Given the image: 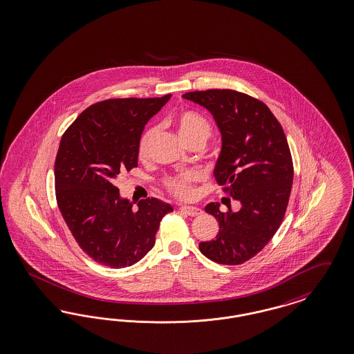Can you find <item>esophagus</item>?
<instances>
[{"label":"esophagus","instance_id":"34e87169","mask_svg":"<svg viewBox=\"0 0 354 354\" xmlns=\"http://www.w3.org/2000/svg\"><path fill=\"white\" fill-rule=\"evenodd\" d=\"M181 212H184L185 214L190 216H197L202 214V210L197 206H189V205H184L180 207Z\"/></svg>","mask_w":354,"mask_h":354}]
</instances>
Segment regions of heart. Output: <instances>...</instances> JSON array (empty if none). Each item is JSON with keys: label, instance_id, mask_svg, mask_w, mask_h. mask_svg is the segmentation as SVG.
<instances>
[{"label": "heart", "instance_id": "obj_1", "mask_svg": "<svg viewBox=\"0 0 354 354\" xmlns=\"http://www.w3.org/2000/svg\"><path fill=\"white\" fill-rule=\"evenodd\" d=\"M174 125L178 135L184 140L185 144L192 141H206L212 135V125L196 111H181L174 118ZM156 136V128H148L138 142V156L145 158L149 153L151 144ZM198 180V174L194 171H184L177 176L168 177L164 181L165 189L177 198H190L193 196V184Z\"/></svg>", "mask_w": 354, "mask_h": 354}]
</instances>
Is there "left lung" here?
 <instances>
[{
	"label": "left lung",
	"instance_id": "left-lung-1",
	"mask_svg": "<svg viewBox=\"0 0 354 354\" xmlns=\"http://www.w3.org/2000/svg\"><path fill=\"white\" fill-rule=\"evenodd\" d=\"M213 115L222 135L216 183L239 212L222 213L212 202L205 210L216 216V239L201 242V252L219 264L235 266L255 257L275 235L291 194L293 164L283 128L263 102L234 90L183 95Z\"/></svg>",
	"mask_w": 354,
	"mask_h": 354
}]
</instances>
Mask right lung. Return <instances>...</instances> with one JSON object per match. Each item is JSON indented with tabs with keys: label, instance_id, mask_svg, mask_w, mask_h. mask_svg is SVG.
Segmentation results:
<instances>
[{
	"label": "right lung",
	"instance_id": "add662e5",
	"mask_svg": "<svg viewBox=\"0 0 354 354\" xmlns=\"http://www.w3.org/2000/svg\"><path fill=\"white\" fill-rule=\"evenodd\" d=\"M162 97L108 99L84 109L63 133L55 158V196L79 247L111 268L129 267L154 246L169 203L141 200L138 210L115 186L138 167L145 124L167 104Z\"/></svg>",
	"mask_w": 354,
	"mask_h": 354
}]
</instances>
